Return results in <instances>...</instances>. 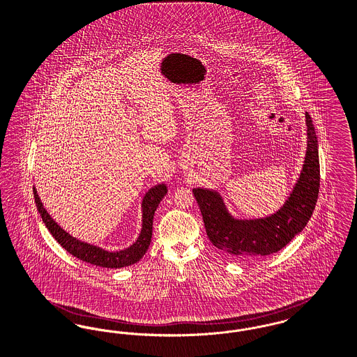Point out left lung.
Returning a JSON list of instances; mask_svg holds the SVG:
<instances>
[{"instance_id": "8db88e82", "label": "left lung", "mask_w": 357, "mask_h": 357, "mask_svg": "<svg viewBox=\"0 0 357 357\" xmlns=\"http://www.w3.org/2000/svg\"><path fill=\"white\" fill-rule=\"evenodd\" d=\"M307 147L299 178L283 206L261 218H238L217 190L195 188L192 194L202 213L210 243L234 257L268 256L286 247L307 225L318 198V140L306 112Z\"/></svg>"}]
</instances>
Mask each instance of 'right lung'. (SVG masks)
<instances>
[{
    "instance_id": "obj_1",
    "label": "right lung",
    "mask_w": 357,
    "mask_h": 357,
    "mask_svg": "<svg viewBox=\"0 0 357 357\" xmlns=\"http://www.w3.org/2000/svg\"><path fill=\"white\" fill-rule=\"evenodd\" d=\"M166 194H167L166 183H159L148 190L142 201V213H143L142 231L139 233L137 240L126 250L106 251L101 247L82 241L74 237L73 234H70L68 231H64L63 228L50 215V213L44 208L42 199L38 194V190L33 185V197H35L36 206L42 215L43 222L45 224L47 229L51 231L54 238L63 247L66 251L78 257L79 260L98 266V267H105V268L128 267L137 263L144 256L152 237L153 214Z\"/></svg>"
}]
</instances>
